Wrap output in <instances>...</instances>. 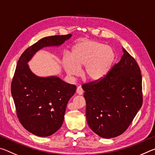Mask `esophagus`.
<instances>
[{
    "mask_svg": "<svg viewBox=\"0 0 155 155\" xmlns=\"http://www.w3.org/2000/svg\"><path fill=\"white\" fill-rule=\"evenodd\" d=\"M77 93L78 94H79V95H82V94H83V90L82 87H81V86H78V87H77Z\"/></svg>",
    "mask_w": 155,
    "mask_h": 155,
    "instance_id": "1",
    "label": "esophagus"
}]
</instances>
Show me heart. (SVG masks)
Instances as JSON below:
<instances>
[{
    "label": "heart",
    "instance_id": "heart-1",
    "mask_svg": "<svg viewBox=\"0 0 155 155\" xmlns=\"http://www.w3.org/2000/svg\"><path fill=\"white\" fill-rule=\"evenodd\" d=\"M115 57L111 47L99 41L85 40L73 48L71 57H65L63 64L70 76H77L79 68L85 66L83 77L90 81H98L108 74Z\"/></svg>",
    "mask_w": 155,
    "mask_h": 155
}]
</instances>
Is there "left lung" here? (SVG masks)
I'll return each instance as SVG.
<instances>
[{"label":"left lung","instance_id":"8db88e82","mask_svg":"<svg viewBox=\"0 0 155 155\" xmlns=\"http://www.w3.org/2000/svg\"><path fill=\"white\" fill-rule=\"evenodd\" d=\"M120 61L103 79L83 84L89 127L103 138L122 134L142 105V79L135 59L122 49Z\"/></svg>","mask_w":155,"mask_h":155}]
</instances>
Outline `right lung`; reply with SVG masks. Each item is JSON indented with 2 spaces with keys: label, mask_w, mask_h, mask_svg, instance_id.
Here are the masks:
<instances>
[{
  "label": "right lung",
  "mask_w": 155,
  "mask_h": 155,
  "mask_svg": "<svg viewBox=\"0 0 155 155\" xmlns=\"http://www.w3.org/2000/svg\"><path fill=\"white\" fill-rule=\"evenodd\" d=\"M71 36L68 34L41 39L26 49L17 63L11 85L17 117L25 129L39 137L51 135L61 128L67 104L77 87L57 77H38L27 63L39 50L61 45Z\"/></svg>",
  "instance_id": "right-lung-1"
}]
</instances>
